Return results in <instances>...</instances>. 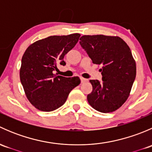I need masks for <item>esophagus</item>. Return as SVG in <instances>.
<instances>
[{
	"mask_svg": "<svg viewBox=\"0 0 152 152\" xmlns=\"http://www.w3.org/2000/svg\"><path fill=\"white\" fill-rule=\"evenodd\" d=\"M87 82V79H84V78H81V82H82V83H84V82Z\"/></svg>",
	"mask_w": 152,
	"mask_h": 152,
	"instance_id": "1",
	"label": "esophagus"
}]
</instances>
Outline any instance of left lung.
Masks as SVG:
<instances>
[{
	"label": "left lung",
	"mask_w": 152,
	"mask_h": 152,
	"mask_svg": "<svg viewBox=\"0 0 152 152\" xmlns=\"http://www.w3.org/2000/svg\"><path fill=\"white\" fill-rule=\"evenodd\" d=\"M81 46L94 64L102 65V81L90 80L87 101L101 113L115 111L128 99L136 76V64L126 43L118 37L84 35Z\"/></svg>",
	"instance_id": "left-lung-1"
}]
</instances>
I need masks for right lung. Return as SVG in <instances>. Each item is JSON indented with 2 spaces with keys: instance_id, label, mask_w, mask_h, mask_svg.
<instances>
[{
  "instance_id": "add662e5",
  "label": "right lung",
  "mask_w": 152,
  "mask_h": 152,
  "mask_svg": "<svg viewBox=\"0 0 152 152\" xmlns=\"http://www.w3.org/2000/svg\"><path fill=\"white\" fill-rule=\"evenodd\" d=\"M79 34L50 36L28 47L23 56L20 70L26 95L37 109L50 112L66 102L70 92L80 84L78 76H56L58 64L65 66L64 56L77 43Z\"/></svg>"
}]
</instances>
